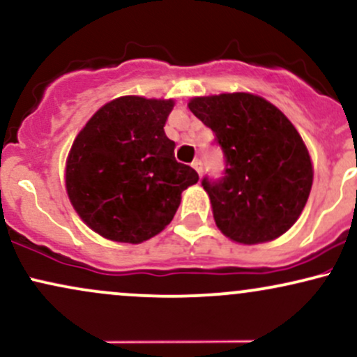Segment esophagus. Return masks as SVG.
Here are the masks:
<instances>
[{
    "label": "esophagus",
    "mask_w": 357,
    "mask_h": 357,
    "mask_svg": "<svg viewBox=\"0 0 357 357\" xmlns=\"http://www.w3.org/2000/svg\"><path fill=\"white\" fill-rule=\"evenodd\" d=\"M192 169H195L196 171V173H198L199 176H202V162H199L198 161V159H196V161H192Z\"/></svg>",
    "instance_id": "obj_1"
}]
</instances>
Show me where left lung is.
Returning <instances> with one entry per match:
<instances>
[{
  "label": "left lung",
  "mask_w": 357,
  "mask_h": 357,
  "mask_svg": "<svg viewBox=\"0 0 357 357\" xmlns=\"http://www.w3.org/2000/svg\"><path fill=\"white\" fill-rule=\"evenodd\" d=\"M188 107L215 132L227 158L221 181L203 179L218 230L241 245L267 243L289 231L314 181L312 159L296 126L250 92L192 97Z\"/></svg>",
  "instance_id": "left-lung-1"
}]
</instances>
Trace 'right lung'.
I'll list each match as a JSON object with an SVG mask.
<instances>
[{"label":"right lung","mask_w":357,"mask_h":357,"mask_svg":"<svg viewBox=\"0 0 357 357\" xmlns=\"http://www.w3.org/2000/svg\"><path fill=\"white\" fill-rule=\"evenodd\" d=\"M173 99L122 96L82 127L65 162V190L82 221L102 238L142 243L161 233L198 183L174 158L165 126Z\"/></svg>","instance_id":"obj_1"}]
</instances>
